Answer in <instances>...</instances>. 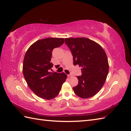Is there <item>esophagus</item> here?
Listing matches in <instances>:
<instances>
[{"label":"esophagus","instance_id":"34e87169","mask_svg":"<svg viewBox=\"0 0 131 131\" xmlns=\"http://www.w3.org/2000/svg\"><path fill=\"white\" fill-rule=\"evenodd\" d=\"M72 77H73V76H72L71 74H68V78H71Z\"/></svg>","mask_w":131,"mask_h":131}]
</instances>
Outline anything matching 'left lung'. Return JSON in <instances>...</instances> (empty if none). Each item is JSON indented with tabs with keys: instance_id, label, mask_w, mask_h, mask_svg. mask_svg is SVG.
<instances>
[{
	"instance_id": "1",
	"label": "left lung",
	"mask_w": 131,
	"mask_h": 131,
	"mask_svg": "<svg viewBox=\"0 0 131 131\" xmlns=\"http://www.w3.org/2000/svg\"><path fill=\"white\" fill-rule=\"evenodd\" d=\"M65 43L73 56L74 65L82 66L81 76L77 77L78 84L73 88L82 99L95 95L101 90L108 72L107 56L98 43L86 38H65Z\"/></svg>"
}]
</instances>
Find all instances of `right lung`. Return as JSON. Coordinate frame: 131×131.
Instances as JSON below:
<instances>
[{
	"label": "right lung",
	"mask_w": 131,
	"mask_h": 131,
	"mask_svg": "<svg viewBox=\"0 0 131 131\" xmlns=\"http://www.w3.org/2000/svg\"><path fill=\"white\" fill-rule=\"evenodd\" d=\"M63 38H47L33 43L27 49L23 62V74L27 84L41 99H54L67 78L64 73L49 72L53 67L52 51L63 44Z\"/></svg>",
	"instance_id": "1"
}]
</instances>
